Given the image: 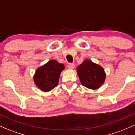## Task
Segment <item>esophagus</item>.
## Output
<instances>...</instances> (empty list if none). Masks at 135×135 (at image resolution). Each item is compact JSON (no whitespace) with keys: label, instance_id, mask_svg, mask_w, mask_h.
I'll return each instance as SVG.
<instances>
[{"label":"esophagus","instance_id":"obj_1","mask_svg":"<svg viewBox=\"0 0 135 135\" xmlns=\"http://www.w3.org/2000/svg\"><path fill=\"white\" fill-rule=\"evenodd\" d=\"M74 66L75 65L74 63H69V65H68V68L70 69H73L74 68Z\"/></svg>","mask_w":135,"mask_h":135}]
</instances>
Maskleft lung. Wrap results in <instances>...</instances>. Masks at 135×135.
I'll return each instance as SVG.
<instances>
[{
	"mask_svg": "<svg viewBox=\"0 0 135 135\" xmlns=\"http://www.w3.org/2000/svg\"><path fill=\"white\" fill-rule=\"evenodd\" d=\"M81 83L90 89H98L104 83L105 74L102 66L85 60L77 68Z\"/></svg>",
	"mask_w": 135,
	"mask_h": 135,
	"instance_id": "obj_1",
	"label": "left lung"
}]
</instances>
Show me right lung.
Listing matches in <instances>:
<instances>
[{"instance_id": "right-lung-1", "label": "right lung", "mask_w": 135, "mask_h": 135, "mask_svg": "<svg viewBox=\"0 0 135 135\" xmlns=\"http://www.w3.org/2000/svg\"><path fill=\"white\" fill-rule=\"evenodd\" d=\"M64 69L63 64L55 60L50 61L37 70L33 78L35 85L42 91H50L57 85L60 74Z\"/></svg>"}]
</instances>
